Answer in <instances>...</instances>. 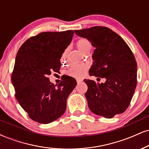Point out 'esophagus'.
<instances>
[{"mask_svg": "<svg viewBox=\"0 0 149 149\" xmlns=\"http://www.w3.org/2000/svg\"><path fill=\"white\" fill-rule=\"evenodd\" d=\"M76 81H77V83H78H78H80V82L82 81V80H80V79H77V80H76Z\"/></svg>", "mask_w": 149, "mask_h": 149, "instance_id": "34e87169", "label": "esophagus"}]
</instances>
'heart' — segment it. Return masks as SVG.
I'll return each mask as SVG.
<instances>
[{"label":"heart","mask_w":149,"mask_h":149,"mask_svg":"<svg viewBox=\"0 0 149 149\" xmlns=\"http://www.w3.org/2000/svg\"><path fill=\"white\" fill-rule=\"evenodd\" d=\"M76 47L80 53L83 54L90 49L91 45L90 42L87 39L81 38L79 39L76 42ZM64 58V54L63 55L61 60H63ZM87 71V66L84 65H76V66H72L70 69L68 70L67 73L69 76L75 77V78H81L85 74Z\"/></svg>","instance_id":"heart-1"}]
</instances>
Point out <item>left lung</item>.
Wrapping results in <instances>:
<instances>
[{"instance_id":"left-lung-1","label":"left lung","mask_w":149,"mask_h":149,"mask_svg":"<svg viewBox=\"0 0 149 149\" xmlns=\"http://www.w3.org/2000/svg\"><path fill=\"white\" fill-rule=\"evenodd\" d=\"M95 47L90 76L104 78V83L85 79V97L93 113L111 118L123 113L130 103L136 85L137 64L132 52L118 34L104 26L75 30Z\"/></svg>"}]
</instances>
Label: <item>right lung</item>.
I'll return each mask as SVG.
<instances>
[{"label":"right lung","instance_id":"right-lung-1","mask_svg":"<svg viewBox=\"0 0 149 149\" xmlns=\"http://www.w3.org/2000/svg\"><path fill=\"white\" fill-rule=\"evenodd\" d=\"M73 30L42 32L31 37L19 49L12 75L17 100L31 119L47 124L60 118L66 100L76 86L67 76L57 85L49 81L51 72L60 69V59L71 43Z\"/></svg>","mask_w":149,"mask_h":149}]
</instances>
